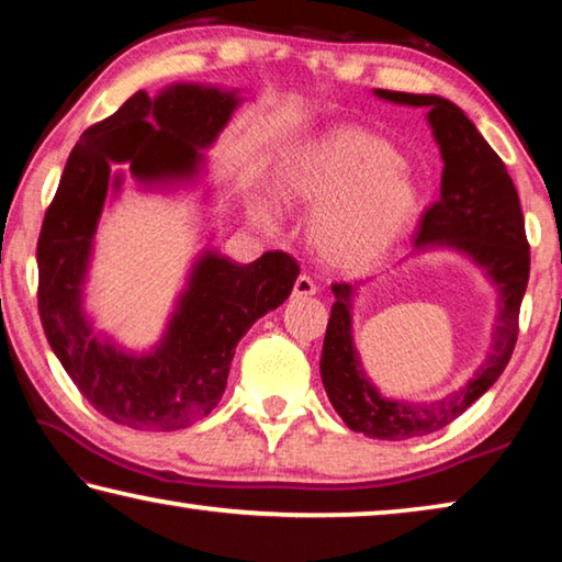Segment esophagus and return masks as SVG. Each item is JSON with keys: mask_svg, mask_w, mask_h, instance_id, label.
I'll return each mask as SVG.
<instances>
[{"mask_svg": "<svg viewBox=\"0 0 562 562\" xmlns=\"http://www.w3.org/2000/svg\"><path fill=\"white\" fill-rule=\"evenodd\" d=\"M315 292H317V284L310 278V274H300V278L294 280V288H292L294 297H312Z\"/></svg>", "mask_w": 562, "mask_h": 562, "instance_id": "obj_1", "label": "esophagus"}]
</instances>
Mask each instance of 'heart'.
I'll return each mask as SVG.
<instances>
[{
	"label": "heart",
	"instance_id": "obj_1",
	"mask_svg": "<svg viewBox=\"0 0 562 562\" xmlns=\"http://www.w3.org/2000/svg\"><path fill=\"white\" fill-rule=\"evenodd\" d=\"M284 203L317 211L310 243L331 268L364 270L389 258L416 223L422 193L389 140L367 131H331L292 154L278 176ZM252 217L272 227L274 211L252 203Z\"/></svg>",
	"mask_w": 562,
	"mask_h": 562
}]
</instances>
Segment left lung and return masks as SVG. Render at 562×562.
<instances>
[{
  "mask_svg": "<svg viewBox=\"0 0 562 562\" xmlns=\"http://www.w3.org/2000/svg\"><path fill=\"white\" fill-rule=\"evenodd\" d=\"M374 97L429 111L426 121L443 158L441 198L418 223L414 252L449 247L479 265L498 290V315L481 367L459 392L439 402L414 404L382 396L361 369L351 337V307L361 282L331 284L335 304L319 359L322 384L329 402L351 431L369 439L404 441L443 429L503 374L518 339L520 302L530 274V247L518 190L506 166L456 103L434 93L384 89H374Z\"/></svg>",
  "mask_w": 562,
  "mask_h": 562,
  "instance_id": "left-lung-1",
  "label": "left lung"
}]
</instances>
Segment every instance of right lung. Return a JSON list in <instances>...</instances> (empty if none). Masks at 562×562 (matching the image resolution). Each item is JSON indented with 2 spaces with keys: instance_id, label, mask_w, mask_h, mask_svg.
Returning a JSON list of instances; mask_svg holds the SVG:
<instances>
[{
  "instance_id": "add662e5",
  "label": "right lung",
  "mask_w": 562,
  "mask_h": 562,
  "mask_svg": "<svg viewBox=\"0 0 562 562\" xmlns=\"http://www.w3.org/2000/svg\"><path fill=\"white\" fill-rule=\"evenodd\" d=\"M240 106L237 91L173 83L158 97L136 91L101 123L81 133L44 215L40 317L44 335L83 398L111 422L136 431H178L201 422L221 402L237 341L290 297L300 265L288 252H265L250 265L207 247L188 274L158 345L136 355L93 329L83 312L93 235L109 190L128 164L144 188L193 180L203 150Z\"/></svg>"
}]
</instances>
